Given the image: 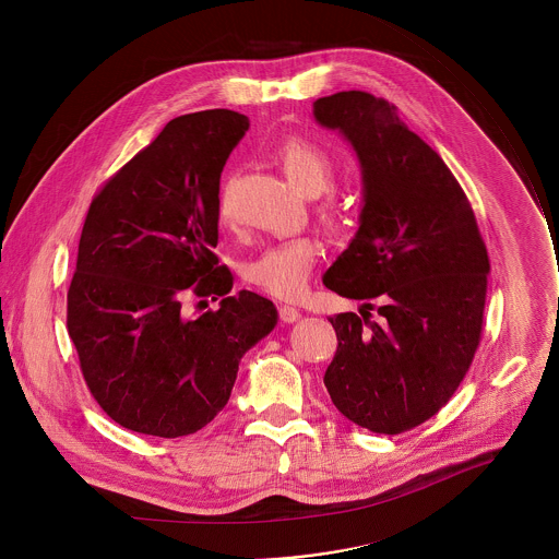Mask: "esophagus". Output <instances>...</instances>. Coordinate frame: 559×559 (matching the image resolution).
Returning a JSON list of instances; mask_svg holds the SVG:
<instances>
[{"label": "esophagus", "mask_w": 559, "mask_h": 559, "mask_svg": "<svg viewBox=\"0 0 559 559\" xmlns=\"http://www.w3.org/2000/svg\"><path fill=\"white\" fill-rule=\"evenodd\" d=\"M278 317H281L283 322L292 324L295 320L301 319V312H299L297 308H293V306H281V308H278Z\"/></svg>", "instance_id": "esophagus-1"}]
</instances>
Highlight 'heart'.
<instances>
[{"instance_id": "b5f03b06", "label": "heart", "mask_w": 559, "mask_h": 559, "mask_svg": "<svg viewBox=\"0 0 559 559\" xmlns=\"http://www.w3.org/2000/svg\"><path fill=\"white\" fill-rule=\"evenodd\" d=\"M281 165L295 187L317 197L335 182V163L312 140L295 138L281 148ZM222 212H226V190L222 192ZM320 258L317 240L308 237L270 245L245 267V276L258 289L274 297L293 299L306 292L312 270Z\"/></svg>"}]
</instances>
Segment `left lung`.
<instances>
[{"label":"left lung","instance_id":"8db88e82","mask_svg":"<svg viewBox=\"0 0 559 559\" xmlns=\"http://www.w3.org/2000/svg\"><path fill=\"white\" fill-rule=\"evenodd\" d=\"M314 119L352 144L362 174L358 230L322 276L365 299L331 320L337 352L324 372L337 411L374 433H402L456 392L481 335L490 262L474 210L447 163L399 108L349 90L314 103ZM380 301L377 323L368 301Z\"/></svg>","mask_w":559,"mask_h":559}]
</instances>
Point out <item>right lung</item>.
I'll use <instances>...</instances> for the list:
<instances>
[{"instance_id": "right-lung-1", "label": "right lung", "mask_w": 559, "mask_h": 559, "mask_svg": "<svg viewBox=\"0 0 559 559\" xmlns=\"http://www.w3.org/2000/svg\"><path fill=\"white\" fill-rule=\"evenodd\" d=\"M247 130L226 108L176 117L90 205L67 326L92 396L126 429L180 438L207 426L245 352L276 326L274 304L233 293L213 253L219 176ZM188 296L223 301L188 318Z\"/></svg>"}]
</instances>
